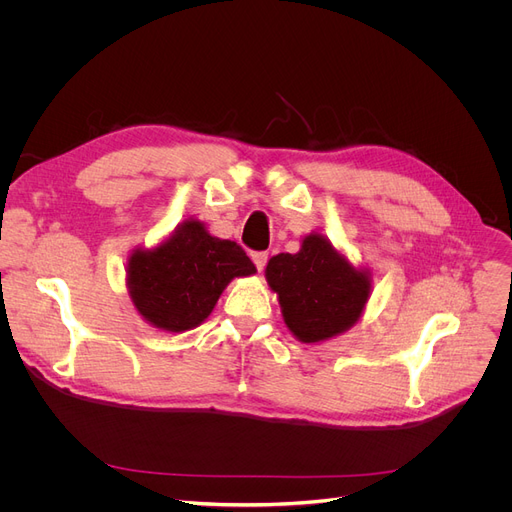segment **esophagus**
<instances>
[{
	"label": "esophagus",
	"instance_id": "1",
	"mask_svg": "<svg viewBox=\"0 0 512 512\" xmlns=\"http://www.w3.org/2000/svg\"><path fill=\"white\" fill-rule=\"evenodd\" d=\"M251 257H253V263L257 265V270L263 272V267H265V263H267V253H261V251H259V253H253Z\"/></svg>",
	"mask_w": 512,
	"mask_h": 512
}]
</instances>
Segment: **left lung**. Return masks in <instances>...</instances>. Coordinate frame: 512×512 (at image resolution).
Returning a JSON list of instances; mask_svg holds the SVG:
<instances>
[{"mask_svg":"<svg viewBox=\"0 0 512 512\" xmlns=\"http://www.w3.org/2000/svg\"><path fill=\"white\" fill-rule=\"evenodd\" d=\"M284 324L301 342H324L353 328L369 299L371 276L321 234L303 238L299 253H280L265 267Z\"/></svg>","mask_w":512,"mask_h":512,"instance_id":"1","label":"left lung"}]
</instances>
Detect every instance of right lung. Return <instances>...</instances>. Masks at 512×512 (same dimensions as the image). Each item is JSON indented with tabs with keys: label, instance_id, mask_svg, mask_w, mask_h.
<instances>
[{
	"label": "right lung",
	"instance_id": "1",
	"mask_svg": "<svg viewBox=\"0 0 512 512\" xmlns=\"http://www.w3.org/2000/svg\"><path fill=\"white\" fill-rule=\"evenodd\" d=\"M255 272L234 240L211 236L203 222L186 220L155 249L128 257L126 286L147 324L186 332L209 317L234 278Z\"/></svg>",
	"mask_w": 512,
	"mask_h": 512
}]
</instances>
